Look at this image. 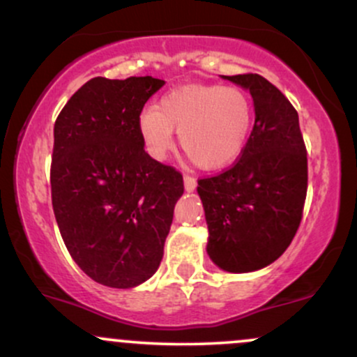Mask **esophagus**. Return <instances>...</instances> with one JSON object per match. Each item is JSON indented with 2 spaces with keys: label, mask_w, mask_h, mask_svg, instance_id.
Here are the masks:
<instances>
[{
  "label": "esophagus",
  "mask_w": 357,
  "mask_h": 357,
  "mask_svg": "<svg viewBox=\"0 0 357 357\" xmlns=\"http://www.w3.org/2000/svg\"><path fill=\"white\" fill-rule=\"evenodd\" d=\"M196 179L192 178V176H188L184 174V188H186V191H195L196 190Z\"/></svg>",
  "instance_id": "1"
}]
</instances>
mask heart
I'll use <instances>...</instances> for the list:
<instances>
[{
    "label": "heart",
    "mask_w": 357,
    "mask_h": 357,
    "mask_svg": "<svg viewBox=\"0 0 357 357\" xmlns=\"http://www.w3.org/2000/svg\"><path fill=\"white\" fill-rule=\"evenodd\" d=\"M253 126V104L245 90L184 85L169 90L139 117V132L151 158L162 161L174 147V129L188 155L202 169H221L240 158Z\"/></svg>",
    "instance_id": "1"
}]
</instances>
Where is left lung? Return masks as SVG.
<instances>
[{
	"instance_id": "obj_1",
	"label": "left lung",
	"mask_w": 357,
	"mask_h": 357,
	"mask_svg": "<svg viewBox=\"0 0 357 357\" xmlns=\"http://www.w3.org/2000/svg\"><path fill=\"white\" fill-rule=\"evenodd\" d=\"M248 89L255 124L240 158L198 179L208 231V255L227 272H253L275 261L292 243L307 196V149L298 114L258 73L223 75Z\"/></svg>"
}]
</instances>
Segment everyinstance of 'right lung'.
<instances>
[{"label":"right lung","mask_w":357,"mask_h":357,"mask_svg":"<svg viewBox=\"0 0 357 357\" xmlns=\"http://www.w3.org/2000/svg\"><path fill=\"white\" fill-rule=\"evenodd\" d=\"M165 80L96 77L53 127L52 204L65 247L92 280L129 289L158 270L183 174L144 151L139 117Z\"/></svg>","instance_id":"obj_1"}]
</instances>
